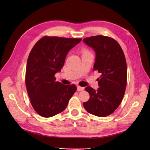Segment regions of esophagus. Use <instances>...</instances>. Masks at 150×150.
Here are the masks:
<instances>
[{
	"label": "esophagus",
	"instance_id": "obj_1",
	"mask_svg": "<svg viewBox=\"0 0 150 150\" xmlns=\"http://www.w3.org/2000/svg\"><path fill=\"white\" fill-rule=\"evenodd\" d=\"M84 90V88L83 87H81V86H77V91H83Z\"/></svg>",
	"mask_w": 150,
	"mask_h": 150
}]
</instances>
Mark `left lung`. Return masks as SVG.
<instances>
[{
    "label": "left lung",
    "instance_id": "obj_1",
    "mask_svg": "<svg viewBox=\"0 0 150 150\" xmlns=\"http://www.w3.org/2000/svg\"><path fill=\"white\" fill-rule=\"evenodd\" d=\"M84 42L96 53L94 71L101 73L97 91L90 86L85 90L90 99L83 103L85 110L93 115L104 117L113 113L122 102L127 84V64L120 44L103 35L85 38Z\"/></svg>",
    "mask_w": 150,
    "mask_h": 150
}]
</instances>
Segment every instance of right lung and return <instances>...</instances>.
I'll return each instance as SVG.
<instances>
[{
    "instance_id": "1",
    "label": "right lung",
    "mask_w": 150,
    "mask_h": 150,
    "mask_svg": "<svg viewBox=\"0 0 150 150\" xmlns=\"http://www.w3.org/2000/svg\"><path fill=\"white\" fill-rule=\"evenodd\" d=\"M81 40L44 36L31 50L25 82L30 103L39 115L47 118L61 113L77 90L75 84L57 82L55 75L61 70L69 51Z\"/></svg>"
}]
</instances>
